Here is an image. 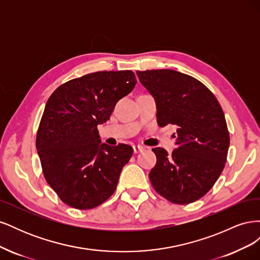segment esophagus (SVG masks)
<instances>
[{
  "instance_id": "34e87169",
  "label": "esophagus",
  "mask_w": 260,
  "mask_h": 260,
  "mask_svg": "<svg viewBox=\"0 0 260 260\" xmlns=\"http://www.w3.org/2000/svg\"><path fill=\"white\" fill-rule=\"evenodd\" d=\"M144 147L141 146V145H135L133 146V152H135V154H139L140 152H143Z\"/></svg>"
}]
</instances>
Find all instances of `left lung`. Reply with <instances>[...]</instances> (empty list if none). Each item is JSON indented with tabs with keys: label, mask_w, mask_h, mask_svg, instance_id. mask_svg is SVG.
Segmentation results:
<instances>
[{
	"label": "left lung",
	"mask_w": 260,
	"mask_h": 260,
	"mask_svg": "<svg viewBox=\"0 0 260 260\" xmlns=\"http://www.w3.org/2000/svg\"><path fill=\"white\" fill-rule=\"evenodd\" d=\"M137 75L155 99L159 127H178L171 155L153 148L157 162L148 175L151 183L174 204L198 201L214 186L226 161L230 136L222 108L206 85L188 75L171 69Z\"/></svg>",
	"instance_id": "8db88e82"
}]
</instances>
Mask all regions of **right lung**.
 I'll return each mask as SVG.
<instances>
[{
    "mask_svg": "<svg viewBox=\"0 0 260 260\" xmlns=\"http://www.w3.org/2000/svg\"><path fill=\"white\" fill-rule=\"evenodd\" d=\"M136 83L132 70H104L62 83L46 102L36 146L46 182L68 206L92 209L115 192L133 149L101 144L98 125Z\"/></svg>",
    "mask_w": 260,
    "mask_h": 260,
    "instance_id": "1",
    "label": "right lung"
}]
</instances>
